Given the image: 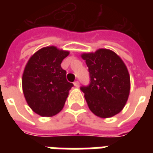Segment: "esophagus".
Masks as SVG:
<instances>
[{
	"instance_id": "obj_1",
	"label": "esophagus",
	"mask_w": 153,
	"mask_h": 153,
	"mask_svg": "<svg viewBox=\"0 0 153 153\" xmlns=\"http://www.w3.org/2000/svg\"><path fill=\"white\" fill-rule=\"evenodd\" d=\"M74 86H75L76 88H79V82H78V81L74 82Z\"/></svg>"
}]
</instances>
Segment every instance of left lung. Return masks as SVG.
<instances>
[{"mask_svg": "<svg viewBox=\"0 0 153 153\" xmlns=\"http://www.w3.org/2000/svg\"><path fill=\"white\" fill-rule=\"evenodd\" d=\"M88 67L90 83L82 87L88 108L101 118L118 114L130 92V76L124 62L115 52L100 48L81 54Z\"/></svg>", "mask_w": 153, "mask_h": 153, "instance_id": "8db88e82", "label": "left lung"}]
</instances>
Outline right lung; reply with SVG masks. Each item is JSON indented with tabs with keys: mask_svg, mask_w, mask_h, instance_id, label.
Returning <instances> with one entry per match:
<instances>
[{
	"mask_svg": "<svg viewBox=\"0 0 153 153\" xmlns=\"http://www.w3.org/2000/svg\"><path fill=\"white\" fill-rule=\"evenodd\" d=\"M70 54L54 46L41 48L27 62L22 76L23 93L28 105L42 117L61 111L73 84L67 82L61 63Z\"/></svg>",
	"mask_w": 153,
	"mask_h": 153,
	"instance_id": "right-lung-1",
	"label": "right lung"
}]
</instances>
